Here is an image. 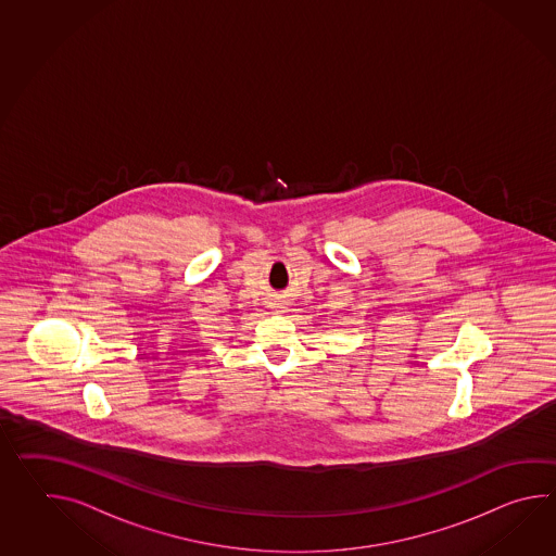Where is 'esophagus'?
Returning <instances> with one entry per match:
<instances>
[{
	"label": "esophagus",
	"mask_w": 556,
	"mask_h": 556,
	"mask_svg": "<svg viewBox=\"0 0 556 556\" xmlns=\"http://www.w3.org/2000/svg\"><path fill=\"white\" fill-rule=\"evenodd\" d=\"M273 308H275V311H283V308H285L283 301H281V303H275V307H273Z\"/></svg>",
	"instance_id": "34e87169"
}]
</instances>
